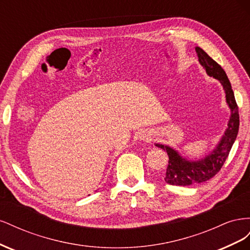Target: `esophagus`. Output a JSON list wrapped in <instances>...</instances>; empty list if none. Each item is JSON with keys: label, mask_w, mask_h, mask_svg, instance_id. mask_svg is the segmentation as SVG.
<instances>
[{"label": "esophagus", "mask_w": 250, "mask_h": 250, "mask_svg": "<svg viewBox=\"0 0 250 250\" xmlns=\"http://www.w3.org/2000/svg\"><path fill=\"white\" fill-rule=\"evenodd\" d=\"M149 138H150V137H148V135H145V137H143L142 139L145 140V141H149Z\"/></svg>", "instance_id": "esophagus-1"}]
</instances>
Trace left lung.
<instances>
[{"label": "left lung", "mask_w": 250, "mask_h": 250, "mask_svg": "<svg viewBox=\"0 0 250 250\" xmlns=\"http://www.w3.org/2000/svg\"><path fill=\"white\" fill-rule=\"evenodd\" d=\"M195 51L197 53L199 63L203 66L208 76L217 79L221 83L224 89L226 104L230 109V117L224 134L216 147L208 154L199 160H188L170 146L155 144L156 147L167 151L169 165L167 171H166L165 181L173 186L196 185L204 183V181L214 177L220 171L228 158L239 131L240 120L238 105L226 73L221 65H219L214 59H211L201 48L196 47Z\"/></svg>", "instance_id": "8db88e82"}]
</instances>
